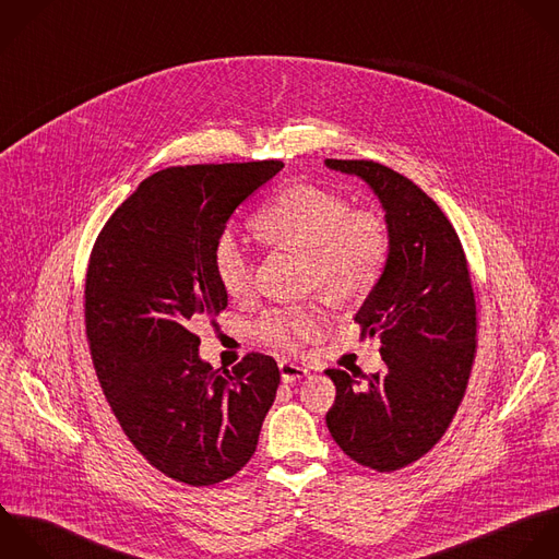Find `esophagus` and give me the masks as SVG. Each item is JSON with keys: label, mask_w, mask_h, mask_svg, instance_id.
<instances>
[{"label": "esophagus", "mask_w": 559, "mask_h": 559, "mask_svg": "<svg viewBox=\"0 0 559 559\" xmlns=\"http://www.w3.org/2000/svg\"><path fill=\"white\" fill-rule=\"evenodd\" d=\"M278 370H281V379H283L285 383L300 381V379H305V377L309 374V370H307L305 366H300V364H296V361H289V359H283V361L278 364Z\"/></svg>", "instance_id": "1"}]
</instances>
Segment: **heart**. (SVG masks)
<instances>
[{
	"instance_id": "heart-1",
	"label": "heart",
	"mask_w": 559,
	"mask_h": 559,
	"mask_svg": "<svg viewBox=\"0 0 559 559\" xmlns=\"http://www.w3.org/2000/svg\"><path fill=\"white\" fill-rule=\"evenodd\" d=\"M254 226L265 241L307 252L311 281L340 300L368 294L390 254L388 224L379 213L350 211L344 195L316 185H296L278 193L257 215ZM213 265L230 296L250 292L252 261L233 233L215 241ZM326 326L329 313L318 302L272 309L259 320L261 337L278 348H296L322 335Z\"/></svg>"
}]
</instances>
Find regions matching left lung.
<instances>
[{"label": "left lung", "instance_id": "left-lung-1", "mask_svg": "<svg viewBox=\"0 0 559 559\" xmlns=\"http://www.w3.org/2000/svg\"><path fill=\"white\" fill-rule=\"evenodd\" d=\"M324 165L372 189L390 233L385 270L355 316L366 335L379 333L385 368L326 370L337 390L326 427L350 460L392 473L438 444L464 399L477 348L468 263L442 209L409 178L374 160Z\"/></svg>", "mask_w": 559, "mask_h": 559}]
</instances>
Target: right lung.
I'll return each mask as SVG.
<instances>
[{"label":"right lung","instance_id":"right-lung-1","mask_svg":"<svg viewBox=\"0 0 559 559\" xmlns=\"http://www.w3.org/2000/svg\"><path fill=\"white\" fill-rule=\"evenodd\" d=\"M283 167L160 169L110 215L91 252L84 318L102 392L136 451L180 484L237 475L276 399L272 357L250 353L230 372L213 370L191 322L226 309L215 241L235 209Z\"/></svg>","mask_w":559,"mask_h":559}]
</instances>
